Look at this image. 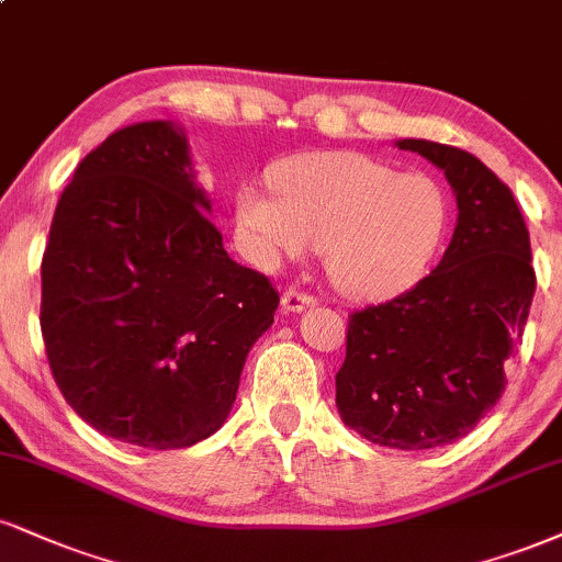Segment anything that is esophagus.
I'll list each match as a JSON object with an SVG mask.
<instances>
[{
	"mask_svg": "<svg viewBox=\"0 0 562 562\" xmlns=\"http://www.w3.org/2000/svg\"><path fill=\"white\" fill-rule=\"evenodd\" d=\"M314 303H316L314 295L303 293V290L288 288L285 293H282V308H285L288 314H295V311H303V308L314 306Z\"/></svg>",
	"mask_w": 562,
	"mask_h": 562,
	"instance_id": "1",
	"label": "esophagus"
}]
</instances>
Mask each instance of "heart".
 Returning <instances> with one entry per match:
<instances>
[{
	"label": "heart",
	"instance_id": "1",
	"mask_svg": "<svg viewBox=\"0 0 562 562\" xmlns=\"http://www.w3.org/2000/svg\"><path fill=\"white\" fill-rule=\"evenodd\" d=\"M269 188L235 193L243 254L261 269L301 259L319 243L340 293L387 301L429 272L448 235L450 201L424 172H395L361 151H308L280 159Z\"/></svg>",
	"mask_w": 562,
	"mask_h": 562
}]
</instances>
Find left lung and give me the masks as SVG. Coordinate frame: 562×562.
I'll list each match as a JSON object with an SVG mask.
<instances>
[{
    "label": "left lung",
    "instance_id": "obj_1",
    "mask_svg": "<svg viewBox=\"0 0 562 562\" xmlns=\"http://www.w3.org/2000/svg\"><path fill=\"white\" fill-rule=\"evenodd\" d=\"M445 172L458 225L442 261L397 299L348 316L335 376L342 422L369 442L429 450L456 442L505 392V361L537 288L510 188L463 148L397 140Z\"/></svg>",
    "mask_w": 562,
    "mask_h": 562
}]
</instances>
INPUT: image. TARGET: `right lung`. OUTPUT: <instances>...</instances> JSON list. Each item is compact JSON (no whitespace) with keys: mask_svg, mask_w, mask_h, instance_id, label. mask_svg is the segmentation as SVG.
Here are the masks:
<instances>
[{"mask_svg":"<svg viewBox=\"0 0 562 562\" xmlns=\"http://www.w3.org/2000/svg\"><path fill=\"white\" fill-rule=\"evenodd\" d=\"M170 123L86 154L42 259V337L59 392L101 435L191 448L225 424L280 293L222 246Z\"/></svg>","mask_w":562,"mask_h":562,"instance_id":"1","label":"right lung"}]
</instances>
